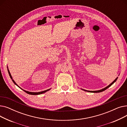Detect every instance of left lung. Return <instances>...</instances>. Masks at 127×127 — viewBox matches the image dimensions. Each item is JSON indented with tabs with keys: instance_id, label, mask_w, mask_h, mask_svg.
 Segmentation results:
<instances>
[{
	"instance_id": "left-lung-1",
	"label": "left lung",
	"mask_w": 127,
	"mask_h": 127,
	"mask_svg": "<svg viewBox=\"0 0 127 127\" xmlns=\"http://www.w3.org/2000/svg\"><path fill=\"white\" fill-rule=\"evenodd\" d=\"M117 78H118V77H117V78H116L114 81H113V82H112V83H111L110 85H109L108 86H106V88H104V89H102V90H100L95 91H87V90H83V89H82V90H83V91H86V92H91V93H100V92H103V91H105V90L107 89L108 88H109V87H110V86H111L113 83H114L115 82H116V81L117 80Z\"/></svg>"
}]
</instances>
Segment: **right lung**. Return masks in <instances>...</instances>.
<instances>
[{"instance_id":"obj_1","label":"right lung","mask_w":127,"mask_h":127,"mask_svg":"<svg viewBox=\"0 0 127 127\" xmlns=\"http://www.w3.org/2000/svg\"><path fill=\"white\" fill-rule=\"evenodd\" d=\"M8 72H9V76H10V78H11V79L12 80V81L13 82V83H14L15 85H16L17 86H18V85H17V84L15 82V81L13 80L12 79V76H11V74H10V71H9V69H8ZM19 87V86H18ZM22 90H23V89H22ZM24 92H25L26 93H27V94H30V95H39V94H43V93H45V92H47L48 91H49V90H50V89H48V90H46V91H42V92H37V93H36V92H28V91H25V90H23Z\"/></svg>"}]
</instances>
